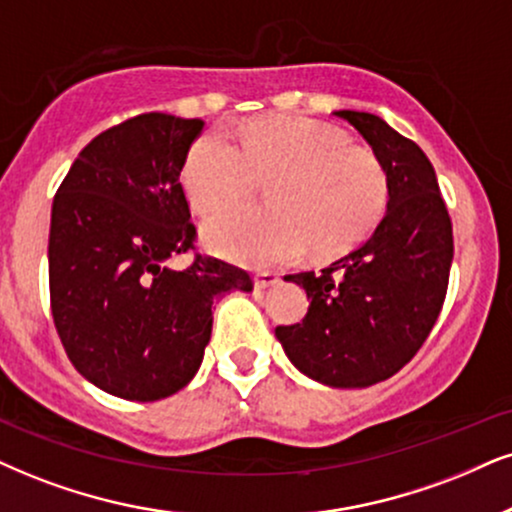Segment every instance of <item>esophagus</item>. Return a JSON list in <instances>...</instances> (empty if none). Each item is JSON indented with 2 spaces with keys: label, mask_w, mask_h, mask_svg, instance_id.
I'll list each match as a JSON object with an SVG mask.
<instances>
[{
  "label": "esophagus",
  "mask_w": 512,
  "mask_h": 512,
  "mask_svg": "<svg viewBox=\"0 0 512 512\" xmlns=\"http://www.w3.org/2000/svg\"><path fill=\"white\" fill-rule=\"evenodd\" d=\"M280 282V275L273 273V270H258L254 275V285L256 289H270Z\"/></svg>",
  "instance_id": "esophagus-1"
}]
</instances>
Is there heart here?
I'll return each instance as SVG.
<instances>
[{
    "instance_id": "b5f03b06",
    "label": "heart",
    "mask_w": 512,
    "mask_h": 512,
    "mask_svg": "<svg viewBox=\"0 0 512 512\" xmlns=\"http://www.w3.org/2000/svg\"><path fill=\"white\" fill-rule=\"evenodd\" d=\"M254 180L268 211L237 208L204 225L208 249L249 266L334 256L380 225L389 206V173L375 151L346 144L342 130L308 118H268L242 125L232 140L208 132L187 151L182 192L201 216L242 201Z\"/></svg>"
}]
</instances>
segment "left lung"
Instances as JSON below:
<instances>
[{"label":"left lung","mask_w":512,"mask_h":512,"mask_svg":"<svg viewBox=\"0 0 512 512\" xmlns=\"http://www.w3.org/2000/svg\"><path fill=\"white\" fill-rule=\"evenodd\" d=\"M389 173V206L368 242L320 273L287 275L311 299L301 323L275 327L287 358L311 380L363 389L396 375L430 337L449 287L451 218L418 144L375 113L334 111Z\"/></svg>","instance_id":"8db88e82"}]
</instances>
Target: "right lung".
Listing matches in <instances>:
<instances>
[{
    "mask_svg": "<svg viewBox=\"0 0 512 512\" xmlns=\"http://www.w3.org/2000/svg\"><path fill=\"white\" fill-rule=\"evenodd\" d=\"M199 118L142 113L80 151L49 227V296L63 349L85 380L128 401H159L197 375L213 299L251 292L246 270L211 256L187 268L197 227L182 163Z\"/></svg>",
    "mask_w": 512,
    "mask_h": 512,
    "instance_id": "right-lung-1",
    "label": "right lung"
}]
</instances>
